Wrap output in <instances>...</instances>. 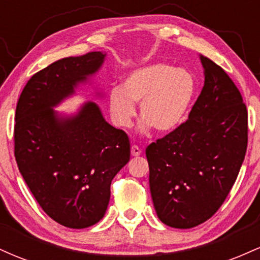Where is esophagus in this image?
I'll use <instances>...</instances> for the list:
<instances>
[{
	"instance_id": "1",
	"label": "esophagus",
	"mask_w": 260,
	"mask_h": 260,
	"mask_svg": "<svg viewBox=\"0 0 260 260\" xmlns=\"http://www.w3.org/2000/svg\"><path fill=\"white\" fill-rule=\"evenodd\" d=\"M131 154H132L133 156H139V155L142 154V150H140L137 145H132V148H131Z\"/></svg>"
}]
</instances>
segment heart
<instances>
[{"instance_id": "b5f03b06", "label": "heart", "mask_w": 260, "mask_h": 260, "mask_svg": "<svg viewBox=\"0 0 260 260\" xmlns=\"http://www.w3.org/2000/svg\"><path fill=\"white\" fill-rule=\"evenodd\" d=\"M196 79L189 71L166 63L140 67L124 77L121 86L109 92V111L120 128L132 124L139 103V131L151 127L168 133L181 124L196 94Z\"/></svg>"}]
</instances>
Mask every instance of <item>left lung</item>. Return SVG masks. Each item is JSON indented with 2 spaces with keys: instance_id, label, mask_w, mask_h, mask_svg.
<instances>
[{
  "instance_id": "8db88e82",
  "label": "left lung",
  "mask_w": 260,
  "mask_h": 260,
  "mask_svg": "<svg viewBox=\"0 0 260 260\" xmlns=\"http://www.w3.org/2000/svg\"><path fill=\"white\" fill-rule=\"evenodd\" d=\"M204 86L188 120L145 150L157 217L175 229L210 219L225 202L244 160L248 113L235 83L201 55Z\"/></svg>"
}]
</instances>
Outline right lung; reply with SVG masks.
Returning a JSON list of instances; mask_svg holds the SVG:
<instances>
[{"label": "right lung", "mask_w": 260, "mask_h": 260, "mask_svg": "<svg viewBox=\"0 0 260 260\" xmlns=\"http://www.w3.org/2000/svg\"><path fill=\"white\" fill-rule=\"evenodd\" d=\"M105 57L94 51L53 62L29 79L17 104L18 169L45 213L70 229L103 219L111 181L131 156L127 134L107 123L95 103H84L73 115L53 110L100 70Z\"/></svg>", "instance_id": "1"}]
</instances>
